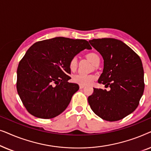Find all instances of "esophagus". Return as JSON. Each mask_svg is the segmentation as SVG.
I'll use <instances>...</instances> for the list:
<instances>
[{
  "instance_id": "34e87169",
  "label": "esophagus",
  "mask_w": 151,
  "mask_h": 151,
  "mask_svg": "<svg viewBox=\"0 0 151 151\" xmlns=\"http://www.w3.org/2000/svg\"><path fill=\"white\" fill-rule=\"evenodd\" d=\"M84 85H82V84H80V88H84Z\"/></svg>"
}]
</instances>
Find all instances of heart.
Wrapping results in <instances>:
<instances>
[{"instance_id":"heart-1","label":"heart","mask_w":151,"mask_h":151,"mask_svg":"<svg viewBox=\"0 0 151 151\" xmlns=\"http://www.w3.org/2000/svg\"><path fill=\"white\" fill-rule=\"evenodd\" d=\"M88 59L95 65L98 61H100V58L96 53H89L86 55ZM78 60L76 57H74L70 60L69 63V69L71 71H74L77 68ZM96 78L93 75H86L83 73H78L73 77V81L76 83H78L82 85H87V84H91L94 81Z\"/></svg>"}]
</instances>
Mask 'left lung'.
<instances>
[{"instance_id":"obj_1","label":"left lung","mask_w":151,"mask_h":151,"mask_svg":"<svg viewBox=\"0 0 151 151\" xmlns=\"http://www.w3.org/2000/svg\"><path fill=\"white\" fill-rule=\"evenodd\" d=\"M104 60L98 83L111 89L93 88L88 96L91 109L102 119L117 121L137 109L144 89L141 59L122 41L111 38L88 40Z\"/></svg>"}]
</instances>
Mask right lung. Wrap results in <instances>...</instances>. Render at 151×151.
<instances>
[{"label": "right lung", "mask_w": 151, "mask_h": 151, "mask_svg": "<svg viewBox=\"0 0 151 151\" xmlns=\"http://www.w3.org/2000/svg\"><path fill=\"white\" fill-rule=\"evenodd\" d=\"M88 41L65 37L34 43L20 61L17 69L18 93L34 116L51 119L67 109L78 84L69 82L70 60L84 49Z\"/></svg>", "instance_id": "obj_1"}]
</instances>
